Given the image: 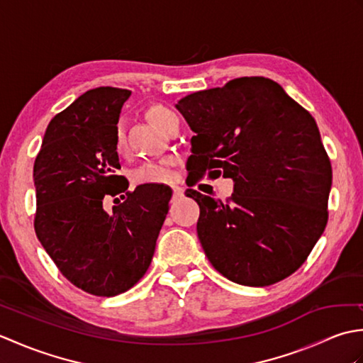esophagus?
Segmentation results:
<instances>
[{
    "label": "esophagus",
    "instance_id": "esophagus-1",
    "mask_svg": "<svg viewBox=\"0 0 363 363\" xmlns=\"http://www.w3.org/2000/svg\"><path fill=\"white\" fill-rule=\"evenodd\" d=\"M173 199H179L184 196V189L179 186H173Z\"/></svg>",
    "mask_w": 363,
    "mask_h": 363
}]
</instances>
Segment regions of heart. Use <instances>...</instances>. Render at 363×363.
<instances>
[{"label": "heart", "mask_w": 363, "mask_h": 363, "mask_svg": "<svg viewBox=\"0 0 363 363\" xmlns=\"http://www.w3.org/2000/svg\"><path fill=\"white\" fill-rule=\"evenodd\" d=\"M150 115L160 130L167 126L169 120L177 117L173 111L162 106L152 107ZM115 146H117L118 151L125 150V130H123L121 126H118L117 135H115ZM130 177H133V182L137 184V186H156V184H165L172 181L173 173L165 162H143V164L133 169Z\"/></svg>", "instance_id": "heart-1"}]
</instances>
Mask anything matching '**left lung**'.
Masks as SVG:
<instances>
[{"mask_svg":"<svg viewBox=\"0 0 363 363\" xmlns=\"http://www.w3.org/2000/svg\"><path fill=\"white\" fill-rule=\"evenodd\" d=\"M195 135L190 173L234 181L226 203L189 189L198 238L229 281L265 287L304 264L328 223L333 168L317 123L267 78H238L176 104Z\"/></svg>","mask_w":363,"mask_h":363,"instance_id":"8db88e82","label":"left lung"}]
</instances>
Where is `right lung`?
<instances>
[{"instance_id":"1","label":"right lung","mask_w":363,"mask_h":363,"mask_svg":"<svg viewBox=\"0 0 363 363\" xmlns=\"http://www.w3.org/2000/svg\"><path fill=\"white\" fill-rule=\"evenodd\" d=\"M130 91L89 90L54 117L34 164L35 234L68 281L96 296H115L142 279L168 213L172 189L129 191L115 135ZM106 194L121 195L107 213Z\"/></svg>"}]
</instances>
